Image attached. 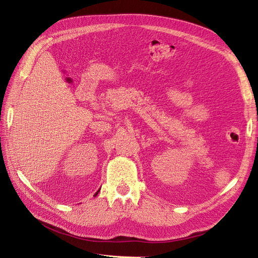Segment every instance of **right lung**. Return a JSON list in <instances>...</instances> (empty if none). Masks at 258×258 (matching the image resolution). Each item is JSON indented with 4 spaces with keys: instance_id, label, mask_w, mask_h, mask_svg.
<instances>
[{
    "instance_id": "right-lung-1",
    "label": "right lung",
    "mask_w": 258,
    "mask_h": 258,
    "mask_svg": "<svg viewBox=\"0 0 258 258\" xmlns=\"http://www.w3.org/2000/svg\"><path fill=\"white\" fill-rule=\"evenodd\" d=\"M98 191H100V190H97V191H96V193H95V196L97 195V193H98Z\"/></svg>"
}]
</instances>
